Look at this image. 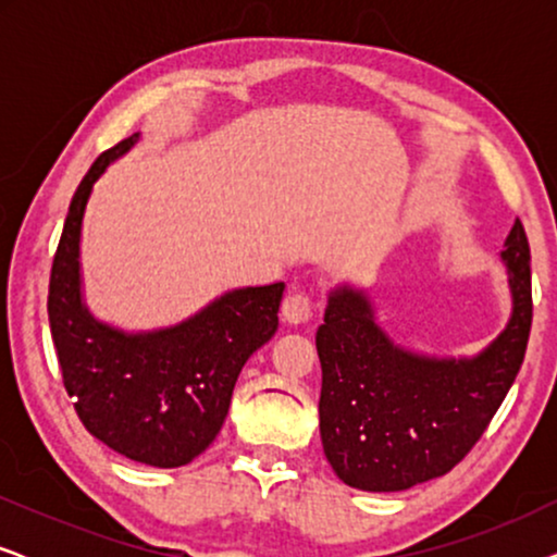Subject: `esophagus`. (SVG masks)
<instances>
[{"mask_svg":"<svg viewBox=\"0 0 557 557\" xmlns=\"http://www.w3.org/2000/svg\"><path fill=\"white\" fill-rule=\"evenodd\" d=\"M311 309H314L311 296L307 292L294 288V292L284 299V304H281V317H284V322L288 324H301L311 317Z\"/></svg>","mask_w":557,"mask_h":557,"instance_id":"34e87169","label":"esophagus"}]
</instances>
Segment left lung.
Here are the masks:
<instances>
[{"label": "left lung", "mask_w": 557, "mask_h": 557, "mask_svg": "<svg viewBox=\"0 0 557 557\" xmlns=\"http://www.w3.org/2000/svg\"><path fill=\"white\" fill-rule=\"evenodd\" d=\"M505 246L512 319L474 360L406 352L380 332L360 292L330 296L317 330L319 431L342 482L364 492L410 490L448 474L482 438L522 368L532 326L530 243L520 218Z\"/></svg>", "instance_id": "1"}]
</instances>
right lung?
<instances>
[{"label": "right lung", "instance_id": "1", "mask_svg": "<svg viewBox=\"0 0 557 557\" xmlns=\"http://www.w3.org/2000/svg\"><path fill=\"white\" fill-rule=\"evenodd\" d=\"M139 134L96 159L75 189L50 271L48 317L63 385L90 436L126 459L185 467L223 429L243 364L278 330L284 284L220 296L172 330L124 334L81 301L78 240L94 182Z\"/></svg>", "mask_w": 557, "mask_h": 557}]
</instances>
